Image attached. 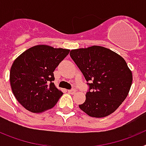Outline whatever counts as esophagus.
I'll return each mask as SVG.
<instances>
[{"mask_svg": "<svg viewBox=\"0 0 146 146\" xmlns=\"http://www.w3.org/2000/svg\"><path fill=\"white\" fill-rule=\"evenodd\" d=\"M68 93L70 94H74L76 93V90L74 89H71V90H68Z\"/></svg>", "mask_w": 146, "mask_h": 146, "instance_id": "obj_1", "label": "esophagus"}]
</instances>
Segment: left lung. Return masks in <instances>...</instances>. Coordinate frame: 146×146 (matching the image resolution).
Instances as JSON below:
<instances>
[{"label":"left lung","mask_w":146,"mask_h":146,"mask_svg":"<svg viewBox=\"0 0 146 146\" xmlns=\"http://www.w3.org/2000/svg\"><path fill=\"white\" fill-rule=\"evenodd\" d=\"M70 56L86 81L91 82L88 83L86 101L79 108L94 118L114 113L128 96L132 83V73L126 60L111 50L96 45L72 50Z\"/></svg>","instance_id":"obj_1"}]
</instances>
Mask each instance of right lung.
I'll list each match as a JSON object with an SVG mask.
<instances>
[{"label": "right lung", "mask_w": 146, "mask_h": 146, "mask_svg": "<svg viewBox=\"0 0 146 146\" xmlns=\"http://www.w3.org/2000/svg\"><path fill=\"white\" fill-rule=\"evenodd\" d=\"M69 51L46 44L36 45L13 62L9 74L11 90L27 110L42 113L56 104L63 92L52 82L53 72Z\"/></svg>", "instance_id": "right-lung-1"}]
</instances>
